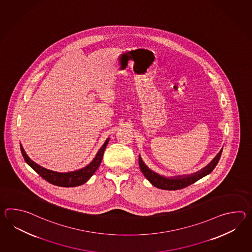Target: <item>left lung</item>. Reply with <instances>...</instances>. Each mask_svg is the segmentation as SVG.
Instances as JSON below:
<instances>
[{"instance_id": "1", "label": "left lung", "mask_w": 252, "mask_h": 252, "mask_svg": "<svg viewBox=\"0 0 252 252\" xmlns=\"http://www.w3.org/2000/svg\"><path fill=\"white\" fill-rule=\"evenodd\" d=\"M220 156H221V151L217 155V157L213 159V162H211L206 167L203 168L200 172H197L195 174H190L188 176L185 175V176H179V177H175V178H165V177L153 172L144 163L141 157H139L138 161H139L140 170L142 171L143 174L146 176V179L148 180L152 185L159 189H162V190H180V189H183L189 185H192L198 180H200L210 173H212L213 169L216 167V165L218 164Z\"/></svg>"}]
</instances>
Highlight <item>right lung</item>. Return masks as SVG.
Returning a JSON list of instances; mask_svg holds the SVG:
<instances>
[{
	"mask_svg": "<svg viewBox=\"0 0 252 252\" xmlns=\"http://www.w3.org/2000/svg\"><path fill=\"white\" fill-rule=\"evenodd\" d=\"M108 141L109 140H106L105 144L99 149L95 159L90 162L88 166L78 170V171H75V172L65 173V174L53 172L51 170L41 167V166H39V164L35 163L26 155L22 145H21V151H22V155H23L25 162H27L29 165L32 168L37 174H39L45 181L49 182L51 185L61 186V187H75V186L85 184L94 174L95 171L97 170V168L99 167L102 159H103V156H104V151L106 149V145L108 144Z\"/></svg>",
	"mask_w": 252,
	"mask_h": 252,
	"instance_id": "obj_1",
	"label": "right lung"
}]
</instances>
